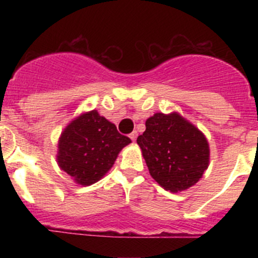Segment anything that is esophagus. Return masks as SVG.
I'll return each instance as SVG.
<instances>
[{
    "mask_svg": "<svg viewBox=\"0 0 258 258\" xmlns=\"http://www.w3.org/2000/svg\"><path fill=\"white\" fill-rule=\"evenodd\" d=\"M130 139L132 140V142L136 141V139H137V132L134 131V132H132V134H130Z\"/></svg>",
    "mask_w": 258,
    "mask_h": 258,
    "instance_id": "1",
    "label": "esophagus"
}]
</instances>
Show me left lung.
I'll return each mask as SVG.
<instances>
[{"label":"left lung","mask_w":258,"mask_h":258,"mask_svg":"<svg viewBox=\"0 0 258 258\" xmlns=\"http://www.w3.org/2000/svg\"><path fill=\"white\" fill-rule=\"evenodd\" d=\"M137 144L153 179L171 192L197 183L209 167L210 148L199 128L178 113H156Z\"/></svg>","instance_id":"left-lung-1"}]
</instances>
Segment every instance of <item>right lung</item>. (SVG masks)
<instances>
[{"label":"right lung","instance_id":"1","mask_svg":"<svg viewBox=\"0 0 258 258\" xmlns=\"http://www.w3.org/2000/svg\"><path fill=\"white\" fill-rule=\"evenodd\" d=\"M131 142L97 111L72 121L58 142L57 161L82 186H90L113 166L119 151Z\"/></svg>","mask_w":258,"mask_h":258}]
</instances>
